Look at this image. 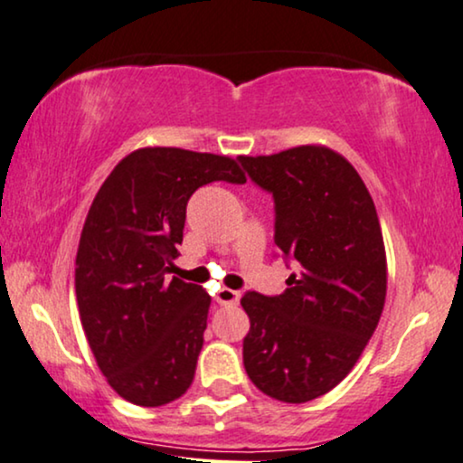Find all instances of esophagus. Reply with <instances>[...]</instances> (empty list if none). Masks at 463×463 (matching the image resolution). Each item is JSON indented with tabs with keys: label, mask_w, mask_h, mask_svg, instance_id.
<instances>
[{
	"label": "esophagus",
	"mask_w": 463,
	"mask_h": 463,
	"mask_svg": "<svg viewBox=\"0 0 463 463\" xmlns=\"http://www.w3.org/2000/svg\"><path fill=\"white\" fill-rule=\"evenodd\" d=\"M241 299V292L239 290H231V288H220L215 292V301L220 303V306H235Z\"/></svg>",
	"instance_id": "obj_1"
}]
</instances>
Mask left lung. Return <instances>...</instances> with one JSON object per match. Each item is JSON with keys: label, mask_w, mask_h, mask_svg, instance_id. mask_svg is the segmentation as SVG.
<instances>
[{"label": "left lung", "mask_w": 463, "mask_h": 463, "mask_svg": "<svg viewBox=\"0 0 463 463\" xmlns=\"http://www.w3.org/2000/svg\"><path fill=\"white\" fill-rule=\"evenodd\" d=\"M239 162L273 194L275 245L299 269L282 295H243L245 372L273 400L312 402L348 376L383 314L387 254L376 207L353 164L323 145Z\"/></svg>", "instance_id": "left-lung-1"}]
</instances>
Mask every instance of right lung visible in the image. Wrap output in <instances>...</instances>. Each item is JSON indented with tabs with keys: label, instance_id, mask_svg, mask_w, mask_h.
Segmentation results:
<instances>
[{
	"label": "right lung",
	"instance_id": "add662e5",
	"mask_svg": "<svg viewBox=\"0 0 463 463\" xmlns=\"http://www.w3.org/2000/svg\"><path fill=\"white\" fill-rule=\"evenodd\" d=\"M212 181L245 175L228 156L143 147L117 164L87 213L74 271L80 325L110 387L137 406H164L194 380L212 297L166 273L190 196Z\"/></svg>",
	"mask_w": 463,
	"mask_h": 463
}]
</instances>
